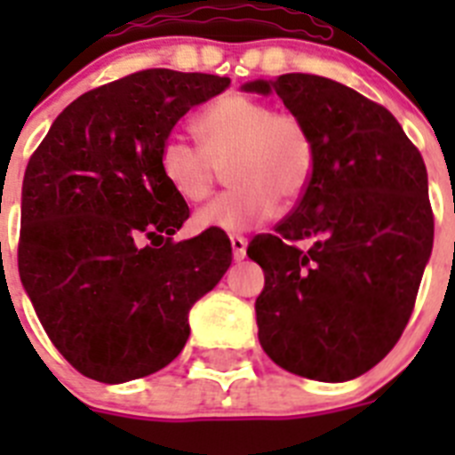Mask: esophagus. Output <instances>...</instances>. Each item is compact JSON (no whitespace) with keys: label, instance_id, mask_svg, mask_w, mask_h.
<instances>
[{"label":"esophagus","instance_id":"obj_1","mask_svg":"<svg viewBox=\"0 0 455 455\" xmlns=\"http://www.w3.org/2000/svg\"><path fill=\"white\" fill-rule=\"evenodd\" d=\"M230 243H232V255H235V259H243V257H246V248H248L246 236L230 235Z\"/></svg>","mask_w":455,"mask_h":455}]
</instances>
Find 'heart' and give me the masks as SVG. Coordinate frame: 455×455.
Instances as JSON below:
<instances>
[{
	"label": "heart",
	"mask_w": 455,
	"mask_h": 455,
	"mask_svg": "<svg viewBox=\"0 0 455 455\" xmlns=\"http://www.w3.org/2000/svg\"><path fill=\"white\" fill-rule=\"evenodd\" d=\"M191 146L168 139L159 152V171L184 203H200L214 191L228 166L230 191L220 193L196 214L198 230L246 232L267 223L280 207L300 200L315 171V140L293 111L273 108L267 100L230 92L203 108Z\"/></svg>",
	"instance_id": "heart-1"
}]
</instances>
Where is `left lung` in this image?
<instances>
[{
  "label": "left lung",
  "mask_w": 455,
  "mask_h": 455,
  "mask_svg": "<svg viewBox=\"0 0 455 455\" xmlns=\"http://www.w3.org/2000/svg\"><path fill=\"white\" fill-rule=\"evenodd\" d=\"M243 88L277 92L315 140L293 212L248 246L264 268L259 344L296 376H363L399 341L433 251L424 159L387 108L344 84L291 72Z\"/></svg>",
  "instance_id": "obj_1"
}]
</instances>
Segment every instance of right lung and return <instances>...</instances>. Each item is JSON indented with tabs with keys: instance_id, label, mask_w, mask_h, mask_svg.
<instances>
[{
	"instance_id": "right-lung-1",
	"label": "right lung",
	"mask_w": 455,
	"mask_h": 455,
	"mask_svg": "<svg viewBox=\"0 0 455 455\" xmlns=\"http://www.w3.org/2000/svg\"><path fill=\"white\" fill-rule=\"evenodd\" d=\"M230 79L150 68L84 92L31 155L22 184L20 280L59 353L100 383L172 363L188 309L232 262L230 239L172 235L188 204L159 152L188 108Z\"/></svg>"
}]
</instances>
